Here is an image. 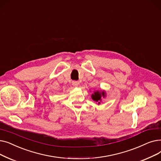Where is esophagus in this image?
<instances>
[{"mask_svg":"<svg viewBox=\"0 0 161 161\" xmlns=\"http://www.w3.org/2000/svg\"><path fill=\"white\" fill-rule=\"evenodd\" d=\"M72 85H73V86H78L79 85V81H75V80H74V81L72 82Z\"/></svg>","mask_w":161,"mask_h":161,"instance_id":"1","label":"esophagus"}]
</instances>
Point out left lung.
<instances>
[{
    "mask_svg": "<svg viewBox=\"0 0 161 161\" xmlns=\"http://www.w3.org/2000/svg\"><path fill=\"white\" fill-rule=\"evenodd\" d=\"M106 95L107 94L105 90H96L92 94L91 97L94 101L97 103V105H99L102 102V98H105L106 97Z\"/></svg>",
    "mask_w": 161,
    "mask_h": 161,
    "instance_id": "left-lung-1",
    "label": "left lung"
}]
</instances>
